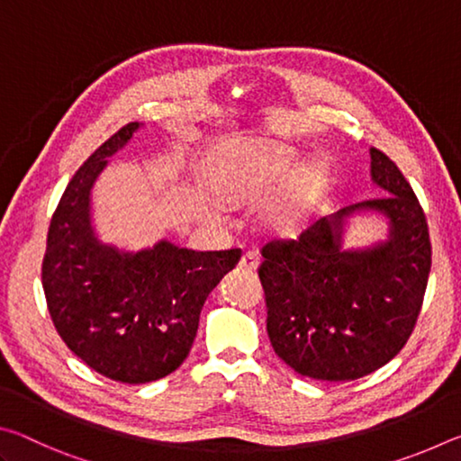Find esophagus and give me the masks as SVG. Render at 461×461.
Listing matches in <instances>:
<instances>
[{
  "label": "esophagus",
  "instance_id": "34e87169",
  "mask_svg": "<svg viewBox=\"0 0 461 461\" xmlns=\"http://www.w3.org/2000/svg\"><path fill=\"white\" fill-rule=\"evenodd\" d=\"M240 268L248 270V272L256 270V268H258V256H256L254 252H244V254H241V258H240Z\"/></svg>",
  "mask_w": 461,
  "mask_h": 461
}]
</instances>
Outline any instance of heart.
Instances as JSON below:
<instances>
[{
	"instance_id": "b5f03b06",
	"label": "heart",
	"mask_w": 461,
	"mask_h": 461,
	"mask_svg": "<svg viewBox=\"0 0 461 461\" xmlns=\"http://www.w3.org/2000/svg\"><path fill=\"white\" fill-rule=\"evenodd\" d=\"M299 168V154L293 148L276 142H254L223 154L217 162L213 181L221 197L240 205H262L294 183L272 213V225L288 233L303 223L325 185L323 168L313 167L296 179Z\"/></svg>"
}]
</instances>
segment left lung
Returning <instances> with one entry per match:
<instances>
[{
    "label": "left lung",
    "mask_w": 461,
    "mask_h": 461,
    "mask_svg": "<svg viewBox=\"0 0 461 461\" xmlns=\"http://www.w3.org/2000/svg\"><path fill=\"white\" fill-rule=\"evenodd\" d=\"M370 158L372 181L388 194L323 217L296 240L262 246L268 338L301 376L346 382L382 368L404 348L423 307L431 270L423 207L384 152L372 148ZM356 211L384 214L389 240L343 250L342 223Z\"/></svg>",
    "instance_id": "left-lung-1"
}]
</instances>
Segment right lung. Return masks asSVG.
I'll return each mask as SVG.
<instances>
[{"mask_svg": "<svg viewBox=\"0 0 461 461\" xmlns=\"http://www.w3.org/2000/svg\"><path fill=\"white\" fill-rule=\"evenodd\" d=\"M138 122L115 134L77 170L46 238L42 288L62 341L101 376L146 384L189 356L203 303L241 249L194 252L158 241L142 252L101 244L91 225V186L107 158L128 144Z\"/></svg>", "mask_w": 461, "mask_h": 461, "instance_id": "obj_1", "label": "right lung"}]
</instances>
